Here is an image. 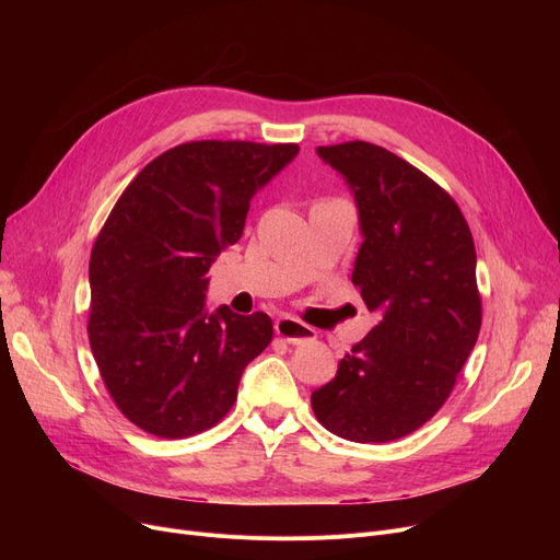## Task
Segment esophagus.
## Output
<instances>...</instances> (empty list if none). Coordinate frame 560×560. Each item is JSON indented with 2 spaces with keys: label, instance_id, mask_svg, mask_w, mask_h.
<instances>
[{
  "label": "esophagus",
  "instance_id": "34e87169",
  "mask_svg": "<svg viewBox=\"0 0 560 560\" xmlns=\"http://www.w3.org/2000/svg\"><path fill=\"white\" fill-rule=\"evenodd\" d=\"M275 331L281 340H285L288 345H304V342H313L317 338V331L304 322L295 319V317H279L275 322Z\"/></svg>",
  "mask_w": 560,
  "mask_h": 560
}]
</instances>
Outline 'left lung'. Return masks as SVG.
I'll use <instances>...</instances> for the list:
<instances>
[{
  "label": "left lung",
  "instance_id": "left-lung-1",
  "mask_svg": "<svg viewBox=\"0 0 560 560\" xmlns=\"http://www.w3.org/2000/svg\"><path fill=\"white\" fill-rule=\"evenodd\" d=\"M357 199L363 243L351 283L378 325L311 395L317 422L351 443H390L447 401L481 329L477 252L458 203L384 147H317Z\"/></svg>",
  "mask_w": 560,
  "mask_h": 560
}]
</instances>
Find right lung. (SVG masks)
I'll return each instance as SVG.
<instances>
[{"label":"right lung","instance_id":"1","mask_svg":"<svg viewBox=\"0 0 560 560\" xmlns=\"http://www.w3.org/2000/svg\"><path fill=\"white\" fill-rule=\"evenodd\" d=\"M300 144L195 140L147 163L91 254L88 338L122 416L159 438L215 427L249 361L272 340L265 313L206 311V272L241 241L249 201Z\"/></svg>","mask_w":560,"mask_h":560}]
</instances>
